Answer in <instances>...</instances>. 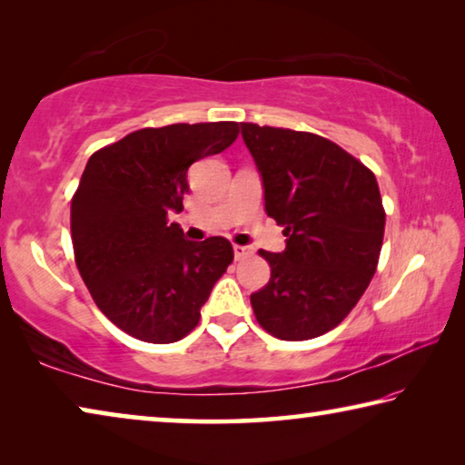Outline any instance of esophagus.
Returning <instances> with one entry per match:
<instances>
[{
  "mask_svg": "<svg viewBox=\"0 0 465 465\" xmlns=\"http://www.w3.org/2000/svg\"><path fill=\"white\" fill-rule=\"evenodd\" d=\"M252 254V248L248 246H233V256L235 261H243V258Z\"/></svg>",
  "mask_w": 465,
  "mask_h": 465,
  "instance_id": "1",
  "label": "esophagus"
}]
</instances>
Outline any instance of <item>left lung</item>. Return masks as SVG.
I'll return each instance as SVG.
<instances>
[{"label":"left lung","mask_w":465,"mask_h":465,"mask_svg":"<svg viewBox=\"0 0 465 465\" xmlns=\"http://www.w3.org/2000/svg\"><path fill=\"white\" fill-rule=\"evenodd\" d=\"M264 188V211L285 227L266 252L271 279L250 295L258 324L281 341L336 328L371 282L385 213L373 172L313 133L242 123Z\"/></svg>","instance_id":"obj_1"}]
</instances>
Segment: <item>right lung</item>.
Segmentation results:
<instances>
[{"mask_svg": "<svg viewBox=\"0 0 465 465\" xmlns=\"http://www.w3.org/2000/svg\"><path fill=\"white\" fill-rule=\"evenodd\" d=\"M238 131L230 121L139 129L85 163L72 201L75 264L100 312L139 341L184 338L233 261L225 238L191 242L168 215L183 211L188 168Z\"/></svg>", "mask_w": 465, "mask_h": 465, "instance_id": "add662e5", "label": "right lung"}]
</instances>
